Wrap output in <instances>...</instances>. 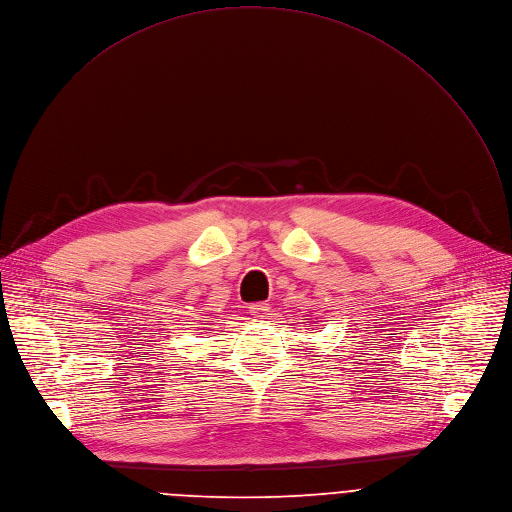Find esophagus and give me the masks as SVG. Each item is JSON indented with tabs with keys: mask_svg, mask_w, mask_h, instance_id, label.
I'll return each instance as SVG.
<instances>
[{
	"mask_svg": "<svg viewBox=\"0 0 512 512\" xmlns=\"http://www.w3.org/2000/svg\"><path fill=\"white\" fill-rule=\"evenodd\" d=\"M248 309H250V315L254 319H264L268 315V311H270V306L266 302H256V304L248 306Z\"/></svg>",
	"mask_w": 512,
	"mask_h": 512,
	"instance_id": "1",
	"label": "esophagus"
}]
</instances>
